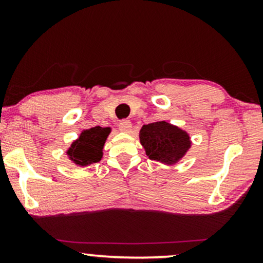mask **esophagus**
Listing matches in <instances>:
<instances>
[{
	"label": "esophagus",
	"instance_id": "34e87169",
	"mask_svg": "<svg viewBox=\"0 0 263 263\" xmlns=\"http://www.w3.org/2000/svg\"><path fill=\"white\" fill-rule=\"evenodd\" d=\"M118 128H120L121 132L123 133H130L132 132V123L130 121L128 120H122L118 124Z\"/></svg>",
	"mask_w": 263,
	"mask_h": 263
}]
</instances>
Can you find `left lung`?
<instances>
[{
  "label": "left lung",
  "mask_w": 263,
  "mask_h": 263,
  "mask_svg": "<svg viewBox=\"0 0 263 263\" xmlns=\"http://www.w3.org/2000/svg\"><path fill=\"white\" fill-rule=\"evenodd\" d=\"M139 138L151 160L166 165L178 163L192 147L188 133L165 121L142 125Z\"/></svg>",
  "instance_id": "left-lung-1"
}]
</instances>
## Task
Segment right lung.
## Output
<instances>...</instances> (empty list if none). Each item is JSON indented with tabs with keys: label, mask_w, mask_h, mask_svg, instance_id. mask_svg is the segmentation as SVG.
Returning a JSON list of instances; mask_svg holds the SVG:
<instances>
[{
	"label": "right lung",
	"mask_w": 263,
	"mask_h": 263,
	"mask_svg": "<svg viewBox=\"0 0 263 263\" xmlns=\"http://www.w3.org/2000/svg\"><path fill=\"white\" fill-rule=\"evenodd\" d=\"M111 128L95 127L86 129L71 143L67 151V156L79 166H88L102 160L103 148Z\"/></svg>",
	"instance_id": "obj_1"
}]
</instances>
